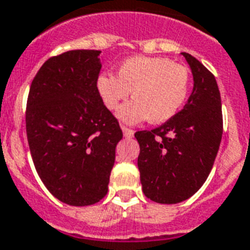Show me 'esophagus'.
<instances>
[{
    "label": "esophagus",
    "mask_w": 250,
    "mask_h": 250,
    "mask_svg": "<svg viewBox=\"0 0 250 250\" xmlns=\"http://www.w3.org/2000/svg\"><path fill=\"white\" fill-rule=\"evenodd\" d=\"M121 129H123L124 137H126V138H132V137L134 136V132H133L132 129H129V127L124 126V125H121Z\"/></svg>",
    "instance_id": "obj_1"
}]
</instances>
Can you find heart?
Returning <instances> with one entry per match:
<instances>
[{"instance_id": "b5f03b06", "label": "heart", "mask_w": 250, "mask_h": 250, "mask_svg": "<svg viewBox=\"0 0 250 250\" xmlns=\"http://www.w3.org/2000/svg\"><path fill=\"white\" fill-rule=\"evenodd\" d=\"M188 88V69L159 56L127 58L117 75L104 72L97 78V91L110 110L117 109L132 91L133 100L118 110V117L127 124L146 118L151 124L166 123L181 110Z\"/></svg>"}]
</instances>
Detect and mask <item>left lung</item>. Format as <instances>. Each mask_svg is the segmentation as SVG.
I'll list each match as a JSON object with an SVG mask.
<instances>
[{"label": "left lung", "mask_w": 250, "mask_h": 250, "mask_svg": "<svg viewBox=\"0 0 250 250\" xmlns=\"http://www.w3.org/2000/svg\"><path fill=\"white\" fill-rule=\"evenodd\" d=\"M194 88L181 112L153 130L134 134L144 194L161 204L181 203L207 181L223 136L220 91L215 76L198 59L182 52Z\"/></svg>", "instance_id": "8db88e82"}]
</instances>
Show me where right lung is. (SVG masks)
Masks as SVG:
<instances>
[{
    "label": "right lung",
    "mask_w": 250,
    "mask_h": 250,
    "mask_svg": "<svg viewBox=\"0 0 250 250\" xmlns=\"http://www.w3.org/2000/svg\"><path fill=\"white\" fill-rule=\"evenodd\" d=\"M101 51L72 50L43 63L30 87L26 133L34 166L56 199L84 207L108 192L123 138L97 91Z\"/></svg>",
    "instance_id": "add662e5"
}]
</instances>
